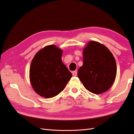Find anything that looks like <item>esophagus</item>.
<instances>
[{
	"label": "esophagus",
	"mask_w": 134,
	"mask_h": 134,
	"mask_svg": "<svg viewBox=\"0 0 134 134\" xmlns=\"http://www.w3.org/2000/svg\"><path fill=\"white\" fill-rule=\"evenodd\" d=\"M72 75L74 76H76V75H77V71H74L72 72Z\"/></svg>",
	"instance_id": "1"
}]
</instances>
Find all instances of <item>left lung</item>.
Listing matches in <instances>:
<instances>
[{
	"label": "left lung",
	"instance_id": "left-lung-1",
	"mask_svg": "<svg viewBox=\"0 0 134 134\" xmlns=\"http://www.w3.org/2000/svg\"><path fill=\"white\" fill-rule=\"evenodd\" d=\"M83 62L78 76L87 90L99 94L112 86L117 67L115 58L106 47L90 41L83 49Z\"/></svg>",
	"mask_w": 134,
	"mask_h": 134
}]
</instances>
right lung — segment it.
Here are the masks:
<instances>
[{"label":"right lung","instance_id":"add662e5","mask_svg":"<svg viewBox=\"0 0 134 134\" xmlns=\"http://www.w3.org/2000/svg\"><path fill=\"white\" fill-rule=\"evenodd\" d=\"M62 52L55 45H48L39 51L31 63V84L35 92L43 97L59 94L72 77L62 61Z\"/></svg>","mask_w":134,"mask_h":134}]
</instances>
